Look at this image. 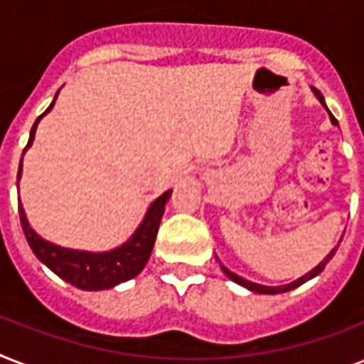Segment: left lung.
<instances>
[{
  "mask_svg": "<svg viewBox=\"0 0 364 364\" xmlns=\"http://www.w3.org/2000/svg\"><path fill=\"white\" fill-rule=\"evenodd\" d=\"M311 90H314V94H316V98L319 100V102H321L323 107L327 109V105H325V98H323V94L319 92L317 88H314V87H311ZM328 115H331V111H328ZM331 121H333V124L338 126V121H336V119H334L333 115H331ZM340 242H342V240H340ZM340 242H338V245H340ZM338 245H336V247H334L333 251H331V253H328L327 257H325V259H323L321 262H319V264L316 266V268H314V270H310V272H308V274H304V276H302V277H299V279H294L293 283H287V285H279V287H266V285H259V283L247 282V279H243L242 276H238V274H234V272H230V270H228V268H225V266H223V264H221V268H223V272H225V274H227V276L230 277V279H232L234 283H238V285H242V287L249 289V291H253V293H259V294L287 293V291H293V289H296V287H299V285H302V283H306V282H308V279H311V277H316L317 274H321V272L325 270V266H327L328 260H331L334 257V253H336V249H338Z\"/></svg>",
  "mask_w": 364,
  "mask_h": 364,
  "instance_id": "1",
  "label": "left lung"
}]
</instances>
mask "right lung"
<instances>
[{"instance_id": "add662e5", "label": "right lung", "mask_w": 364, "mask_h": 364, "mask_svg": "<svg viewBox=\"0 0 364 364\" xmlns=\"http://www.w3.org/2000/svg\"><path fill=\"white\" fill-rule=\"evenodd\" d=\"M56 96H58V92H56ZM56 96H54L53 104L48 105V109L43 115L37 117L36 124L31 126L30 139H28L26 149L31 147L33 137H36L37 124H39L43 117L47 115L48 111L53 109ZM20 171H22V160H20L18 179ZM170 196L171 191H166L164 194H160L159 198L149 205L141 225L137 227L136 232L132 234V238L126 243H122L121 247L104 251V253L65 249L60 247V245H54V243L47 242V240H43L30 227V223L26 219L24 208H22L18 198L20 225H22V230H24L26 240L30 243L31 251L56 276L62 277L64 282L71 283L73 287L82 289V291H104V289L115 287L119 283L128 282L132 277H136L145 268L149 257H151V251H153L160 221H162V215H164V205Z\"/></svg>"}]
</instances>
